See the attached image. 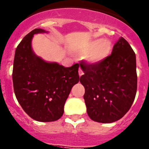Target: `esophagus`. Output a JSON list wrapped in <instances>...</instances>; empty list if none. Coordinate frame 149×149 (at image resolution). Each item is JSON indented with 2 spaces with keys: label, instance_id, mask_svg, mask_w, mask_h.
Returning <instances> with one entry per match:
<instances>
[{
  "label": "esophagus",
  "instance_id": "1",
  "mask_svg": "<svg viewBox=\"0 0 149 149\" xmlns=\"http://www.w3.org/2000/svg\"><path fill=\"white\" fill-rule=\"evenodd\" d=\"M79 76H80V77H81L82 75H83V74H84V72H83V70H82L81 69H79Z\"/></svg>",
  "mask_w": 149,
  "mask_h": 149
}]
</instances>
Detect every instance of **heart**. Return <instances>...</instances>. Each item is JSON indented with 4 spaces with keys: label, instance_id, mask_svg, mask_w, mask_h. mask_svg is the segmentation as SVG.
<instances>
[{
    "label": "heart",
    "instance_id": "heart-1",
    "mask_svg": "<svg viewBox=\"0 0 149 149\" xmlns=\"http://www.w3.org/2000/svg\"><path fill=\"white\" fill-rule=\"evenodd\" d=\"M111 50V43L108 40H95L90 42L84 49V53H88L87 59L89 62L97 63L107 57Z\"/></svg>",
    "mask_w": 149,
    "mask_h": 149
}]
</instances>
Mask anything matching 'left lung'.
<instances>
[{
  "label": "left lung",
  "mask_w": 149,
  "mask_h": 149,
  "mask_svg": "<svg viewBox=\"0 0 149 149\" xmlns=\"http://www.w3.org/2000/svg\"><path fill=\"white\" fill-rule=\"evenodd\" d=\"M80 65L88 117L103 123L122 118L134 100L137 87L136 55L127 40L120 38L103 61L92 64L81 61Z\"/></svg>",
  "instance_id": "8db88e82"
}]
</instances>
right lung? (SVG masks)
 Masks as SVG:
<instances>
[{
    "mask_svg": "<svg viewBox=\"0 0 149 149\" xmlns=\"http://www.w3.org/2000/svg\"><path fill=\"white\" fill-rule=\"evenodd\" d=\"M41 32L46 31L32 30L17 46L12 80L16 98L24 111L37 121L52 122L62 117L71 89L79 82V64L64 67L37 57L31 42L35 34Z\"/></svg>",
    "mask_w": 149,
    "mask_h": 149,
    "instance_id": "1",
    "label": "right lung"
}]
</instances>
